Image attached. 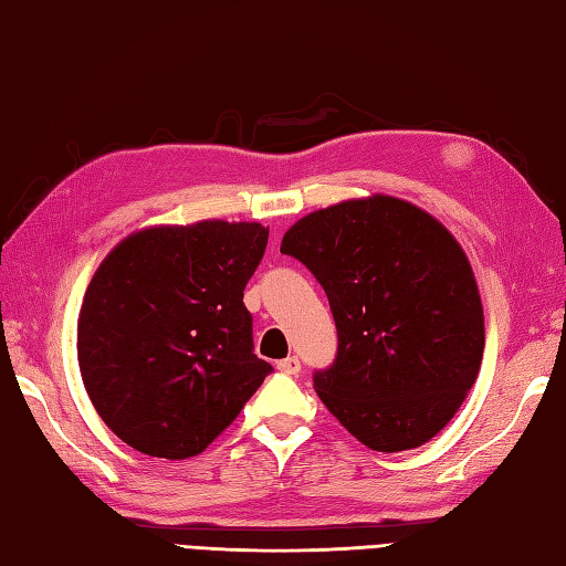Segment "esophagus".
<instances>
[{"mask_svg": "<svg viewBox=\"0 0 566 566\" xmlns=\"http://www.w3.org/2000/svg\"><path fill=\"white\" fill-rule=\"evenodd\" d=\"M276 369L284 371V375H298V371H302V363H298V357H286L276 363Z\"/></svg>", "mask_w": 566, "mask_h": 566, "instance_id": "34e87169", "label": "esophagus"}]
</instances>
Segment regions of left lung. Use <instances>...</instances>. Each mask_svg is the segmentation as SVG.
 <instances>
[{
	"mask_svg": "<svg viewBox=\"0 0 566 566\" xmlns=\"http://www.w3.org/2000/svg\"><path fill=\"white\" fill-rule=\"evenodd\" d=\"M326 290L338 355L314 389L369 450L436 438L474 387L484 308L462 245L436 216L389 195L311 211L282 238Z\"/></svg>",
	"mask_w": 566,
	"mask_h": 566,
	"instance_id": "1",
	"label": "left lung"
}]
</instances>
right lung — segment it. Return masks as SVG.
<instances>
[{
	"mask_svg": "<svg viewBox=\"0 0 566 566\" xmlns=\"http://www.w3.org/2000/svg\"><path fill=\"white\" fill-rule=\"evenodd\" d=\"M262 223L153 226L94 272L77 318V363L99 418L165 460L207 450L272 365L252 353L245 284L268 245Z\"/></svg>",
	"mask_w": 566,
	"mask_h": 566,
	"instance_id": "obj_1",
	"label": "right lung"
}]
</instances>
